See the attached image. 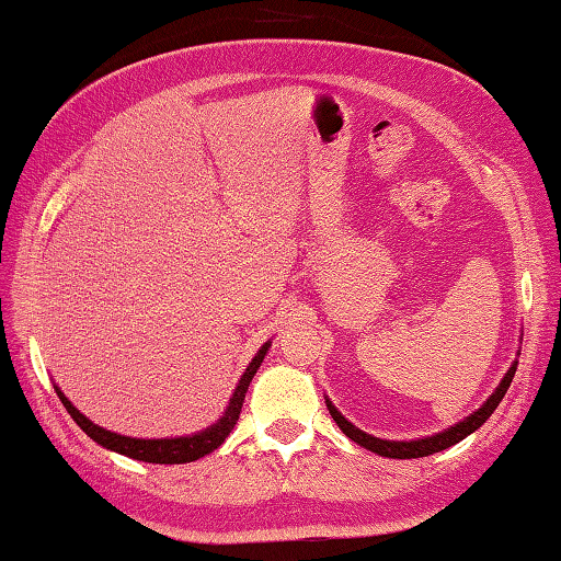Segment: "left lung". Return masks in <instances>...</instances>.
<instances>
[{
	"label": "left lung",
	"instance_id": "1",
	"mask_svg": "<svg viewBox=\"0 0 561 561\" xmlns=\"http://www.w3.org/2000/svg\"><path fill=\"white\" fill-rule=\"evenodd\" d=\"M516 366H518V360H514L512 363V368L504 373V377H502V382L494 387V392L488 397V401L483 403V407H480L478 411H473L471 415H466L463 421H459V423H454L451 427H447V430H442V433H435V435H430V437H419V439H401V442H397V439H382V437H375V435H368V433H363L360 427H356L354 423L351 421H346L344 415L336 411V407L334 403L324 397V403H328V409H330V415L334 419V423L342 427V433L346 435V437H351L356 442V445H360V447H366V449H370V451H375V454H380V457H387V459H421V457H430V454H435V451H442V449H449L451 445H457V442H461L463 437H468L471 433H476V430L483 425L490 415L494 413V409L500 407V401L504 399V394H506V389H510V385H512V380H514V373H516Z\"/></svg>",
	"mask_w": 561,
	"mask_h": 561
}]
</instances>
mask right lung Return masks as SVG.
I'll return each mask as SVG.
<instances>
[{"instance_id": "1", "label": "right lung", "mask_w": 561, "mask_h": 561, "mask_svg": "<svg viewBox=\"0 0 561 561\" xmlns=\"http://www.w3.org/2000/svg\"><path fill=\"white\" fill-rule=\"evenodd\" d=\"M270 346H272V342H265L263 346H260V351L249 363V368H245V373L241 375L237 389H233L225 413H221L213 425H207L205 430H201V433H193V435L142 439V437H126L119 433H112V430H104L90 419H85V415L73 407V403L67 399V394H64L57 385H55V392H57L59 401L64 403V409H67L71 419L78 423V427H81L90 439H95L100 447L116 451V454H124V457H128V459L146 461V463H191V461L203 459L205 454L215 451L217 447H221V442L229 437V433L233 430V425H237L239 415H241L243 399H245V392H249L253 375L257 373L260 363L265 360Z\"/></svg>"}]
</instances>
